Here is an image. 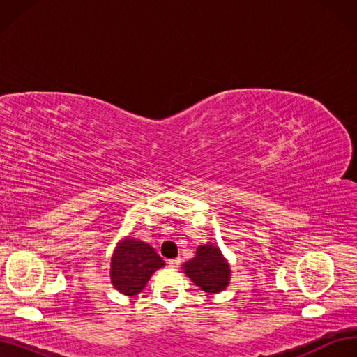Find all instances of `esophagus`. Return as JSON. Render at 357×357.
<instances>
[{
	"instance_id": "34e87169",
	"label": "esophagus",
	"mask_w": 357,
	"mask_h": 357,
	"mask_svg": "<svg viewBox=\"0 0 357 357\" xmlns=\"http://www.w3.org/2000/svg\"><path fill=\"white\" fill-rule=\"evenodd\" d=\"M168 266L169 268H178L180 266V259H171V261H168Z\"/></svg>"
}]
</instances>
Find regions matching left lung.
Instances as JSON below:
<instances>
[{
    "label": "left lung",
    "instance_id": "left-lung-1",
    "mask_svg": "<svg viewBox=\"0 0 357 357\" xmlns=\"http://www.w3.org/2000/svg\"><path fill=\"white\" fill-rule=\"evenodd\" d=\"M185 273L198 287L210 294L223 290L231 278L228 262L223 259L219 247L213 244H205L198 248L197 256L186 262Z\"/></svg>",
    "mask_w": 357,
    "mask_h": 357
}]
</instances>
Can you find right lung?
<instances>
[{
    "instance_id": "add662e5",
    "label": "right lung",
    "mask_w": 357,
    "mask_h": 357,
    "mask_svg": "<svg viewBox=\"0 0 357 357\" xmlns=\"http://www.w3.org/2000/svg\"><path fill=\"white\" fill-rule=\"evenodd\" d=\"M164 265L155 248L143 241L126 238L119 244L112 259V283L123 295H137L156 269Z\"/></svg>"
}]
</instances>
